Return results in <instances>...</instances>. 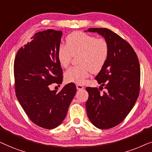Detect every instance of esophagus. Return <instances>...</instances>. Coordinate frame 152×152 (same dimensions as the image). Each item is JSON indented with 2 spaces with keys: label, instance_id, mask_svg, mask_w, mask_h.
Listing matches in <instances>:
<instances>
[{
  "label": "esophagus",
  "instance_id": "obj_1",
  "mask_svg": "<svg viewBox=\"0 0 152 152\" xmlns=\"http://www.w3.org/2000/svg\"><path fill=\"white\" fill-rule=\"evenodd\" d=\"M76 89H77L78 90H82V89H84V86L81 84H76Z\"/></svg>",
  "mask_w": 152,
  "mask_h": 152
}]
</instances>
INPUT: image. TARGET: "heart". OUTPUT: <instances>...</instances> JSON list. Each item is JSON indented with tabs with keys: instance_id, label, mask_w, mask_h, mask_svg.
Wrapping results in <instances>:
<instances>
[{
	"instance_id": "b5f03b06",
	"label": "heart",
	"mask_w": 152,
	"mask_h": 152,
	"mask_svg": "<svg viewBox=\"0 0 152 152\" xmlns=\"http://www.w3.org/2000/svg\"><path fill=\"white\" fill-rule=\"evenodd\" d=\"M77 55L80 65L68 69L64 78L68 82L83 83L92 72H99L106 64L109 55L108 42L83 32H73L66 37V44H60L58 48V62L66 68L73 56Z\"/></svg>"
}]
</instances>
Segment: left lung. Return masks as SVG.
<instances>
[{
    "label": "left lung",
    "instance_id": "1",
    "mask_svg": "<svg viewBox=\"0 0 152 152\" xmlns=\"http://www.w3.org/2000/svg\"><path fill=\"white\" fill-rule=\"evenodd\" d=\"M109 45L108 60L95 79L101 85L86 88L89 94L86 110L90 122L97 128L108 129L120 124L134 106L140 93L139 60L130 44L108 28H92ZM104 86L106 91L100 92Z\"/></svg>",
    "mask_w": 152,
    "mask_h": 152
}]
</instances>
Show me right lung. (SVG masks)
I'll return each mask as SVG.
<instances>
[{
	"instance_id": "1",
	"label": "right lung",
	"mask_w": 152,
	"mask_h": 152,
	"mask_svg": "<svg viewBox=\"0 0 152 152\" xmlns=\"http://www.w3.org/2000/svg\"><path fill=\"white\" fill-rule=\"evenodd\" d=\"M62 31L39 32L18 50L14 63L15 92L18 101L34 124L52 129L65 118L76 92L71 83L59 92L50 90L52 83L61 84L62 69L58 60Z\"/></svg>"
}]
</instances>
